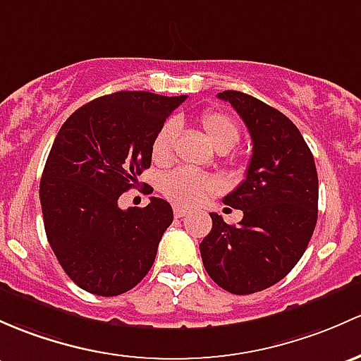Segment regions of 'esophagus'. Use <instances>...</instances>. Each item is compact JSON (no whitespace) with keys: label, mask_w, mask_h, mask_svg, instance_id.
Returning <instances> with one entry per match:
<instances>
[{"label":"esophagus","mask_w":361,"mask_h":361,"mask_svg":"<svg viewBox=\"0 0 361 361\" xmlns=\"http://www.w3.org/2000/svg\"><path fill=\"white\" fill-rule=\"evenodd\" d=\"M190 214V211L187 209V207H181V206H174V216L176 218H185V216Z\"/></svg>","instance_id":"34e87169"}]
</instances>
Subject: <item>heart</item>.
<instances>
[{"mask_svg": "<svg viewBox=\"0 0 361 361\" xmlns=\"http://www.w3.org/2000/svg\"><path fill=\"white\" fill-rule=\"evenodd\" d=\"M206 136L218 152H228L240 140V128L226 114L207 111L200 117ZM178 138V124L166 121L152 140V159L159 164L169 162L173 157L174 142ZM161 190L173 202L181 206H195L207 193L216 190V181L207 174L190 168H180L166 174L161 181Z\"/></svg>", "mask_w": 361, "mask_h": 361, "instance_id": "obj_1", "label": "heart"}]
</instances>
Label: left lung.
I'll list each match as a JSON object with an SVG mask.
<instances>
[{
	"mask_svg": "<svg viewBox=\"0 0 361 361\" xmlns=\"http://www.w3.org/2000/svg\"><path fill=\"white\" fill-rule=\"evenodd\" d=\"M218 98L230 102L247 126L252 157L245 180L223 199L244 218L226 225L211 212L200 256L221 289L245 295L280 282L305 254L318 218V176L313 154L289 117L240 91Z\"/></svg>",
	"mask_w": 361,
	"mask_h": 361,
	"instance_id": "obj_1",
	"label": "left lung"
}]
</instances>
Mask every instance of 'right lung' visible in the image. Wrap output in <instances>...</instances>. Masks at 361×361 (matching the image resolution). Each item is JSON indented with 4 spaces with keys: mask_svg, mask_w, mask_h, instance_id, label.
<instances>
[{
    "mask_svg": "<svg viewBox=\"0 0 361 361\" xmlns=\"http://www.w3.org/2000/svg\"><path fill=\"white\" fill-rule=\"evenodd\" d=\"M187 94L117 91L60 128L39 183L44 231L60 267L91 294L119 295L149 273L173 223L164 199L123 211L117 200L150 168L152 140Z\"/></svg>",
    "mask_w": 361,
    "mask_h": 361,
    "instance_id": "right-lung-1",
    "label": "right lung"
}]
</instances>
